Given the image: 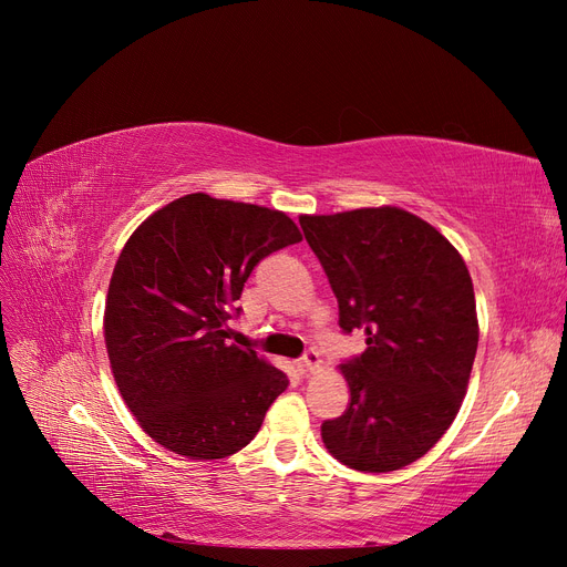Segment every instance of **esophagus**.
<instances>
[{
    "label": "esophagus",
    "instance_id": "34e87169",
    "mask_svg": "<svg viewBox=\"0 0 567 567\" xmlns=\"http://www.w3.org/2000/svg\"><path fill=\"white\" fill-rule=\"evenodd\" d=\"M303 368H306V372H319V368H321V361H319V353L315 351V349H308L306 351V355H303Z\"/></svg>",
    "mask_w": 567,
    "mask_h": 567
}]
</instances>
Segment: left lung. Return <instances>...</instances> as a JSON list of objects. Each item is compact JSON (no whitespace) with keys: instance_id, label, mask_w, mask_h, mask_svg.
I'll list each match as a JSON object with an SVG mask.
<instances>
[{"instance_id":"obj_1","label":"left lung","mask_w":567,"mask_h":567,"mask_svg":"<svg viewBox=\"0 0 567 567\" xmlns=\"http://www.w3.org/2000/svg\"><path fill=\"white\" fill-rule=\"evenodd\" d=\"M344 333L368 349L340 365L349 406L323 421L326 451L349 468L398 471L445 434L478 349L468 268L436 227L398 206L301 216Z\"/></svg>"}]
</instances>
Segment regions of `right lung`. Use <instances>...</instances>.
I'll return each instance as SVG.
<instances>
[{"label": "right lung", "mask_w": 567, "mask_h": 567, "mask_svg": "<svg viewBox=\"0 0 567 567\" xmlns=\"http://www.w3.org/2000/svg\"><path fill=\"white\" fill-rule=\"evenodd\" d=\"M293 220L257 204L184 195L148 216L118 255L105 301L110 368L140 427L188 460L255 439L287 374L227 344L252 268L299 244Z\"/></svg>", "instance_id": "add662e5"}]
</instances>
